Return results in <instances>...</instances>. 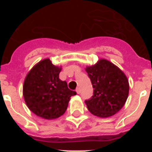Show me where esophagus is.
<instances>
[{
    "label": "esophagus",
    "instance_id": "34e87169",
    "mask_svg": "<svg viewBox=\"0 0 152 152\" xmlns=\"http://www.w3.org/2000/svg\"><path fill=\"white\" fill-rule=\"evenodd\" d=\"M76 92H77V94H80V88H77V89H76Z\"/></svg>",
    "mask_w": 152,
    "mask_h": 152
}]
</instances>
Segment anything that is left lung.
Returning a JSON list of instances; mask_svg holds the SVG:
<instances>
[{"instance_id":"obj_1","label":"left lung","mask_w":152,"mask_h":152,"mask_svg":"<svg viewBox=\"0 0 152 152\" xmlns=\"http://www.w3.org/2000/svg\"><path fill=\"white\" fill-rule=\"evenodd\" d=\"M94 95L85 103L94 116L106 118L119 112L128 98L129 84L125 74L106 59L86 68Z\"/></svg>"}]
</instances>
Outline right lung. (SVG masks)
<instances>
[{
	"instance_id": "obj_1",
	"label": "right lung",
	"mask_w": 152,
	"mask_h": 152,
	"mask_svg": "<svg viewBox=\"0 0 152 152\" xmlns=\"http://www.w3.org/2000/svg\"><path fill=\"white\" fill-rule=\"evenodd\" d=\"M61 68L49 58L42 60L29 71L24 80L23 94L28 108L45 119L58 118L65 113L70 97L76 95L59 79Z\"/></svg>"
}]
</instances>
